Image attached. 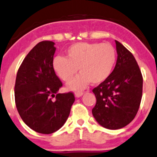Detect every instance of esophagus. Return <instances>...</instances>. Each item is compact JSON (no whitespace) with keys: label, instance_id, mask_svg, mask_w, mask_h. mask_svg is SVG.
<instances>
[{"label":"esophagus","instance_id":"esophagus-1","mask_svg":"<svg viewBox=\"0 0 157 157\" xmlns=\"http://www.w3.org/2000/svg\"><path fill=\"white\" fill-rule=\"evenodd\" d=\"M83 94H84L83 92H75V97H77V98H78V97H82Z\"/></svg>","mask_w":157,"mask_h":157}]
</instances>
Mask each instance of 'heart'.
<instances>
[{
  "label": "heart",
  "instance_id": "b5f03b06",
  "mask_svg": "<svg viewBox=\"0 0 157 157\" xmlns=\"http://www.w3.org/2000/svg\"><path fill=\"white\" fill-rule=\"evenodd\" d=\"M117 55L112 45L99 43H77L66 51V58L57 56L53 59L52 68L60 78L70 82L67 87L72 90H81L90 82L99 85L111 75L115 67Z\"/></svg>",
  "mask_w": 157,
  "mask_h": 157
}]
</instances>
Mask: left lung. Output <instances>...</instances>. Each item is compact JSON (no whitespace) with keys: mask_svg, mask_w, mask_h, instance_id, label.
Masks as SVG:
<instances>
[{"mask_svg":"<svg viewBox=\"0 0 157 157\" xmlns=\"http://www.w3.org/2000/svg\"><path fill=\"white\" fill-rule=\"evenodd\" d=\"M117 59L105 82L93 89L97 103L92 114L106 129H118L134 119L142 97L143 78L132 54L115 40Z\"/></svg>","mask_w":157,"mask_h":157,"instance_id":"8db88e82","label":"left lung"}]
</instances>
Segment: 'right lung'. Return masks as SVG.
Wrapping results in <instances>:
<instances>
[{
  "instance_id": "add662e5",
  "label": "right lung",
  "mask_w": 157,
  "mask_h": 157,
  "mask_svg": "<svg viewBox=\"0 0 157 157\" xmlns=\"http://www.w3.org/2000/svg\"><path fill=\"white\" fill-rule=\"evenodd\" d=\"M55 50L52 41L35 45L20 66L15 85L20 117L27 126L42 134H51L61 128L75 101L71 92L58 93L63 84L52 68Z\"/></svg>"
}]
</instances>
